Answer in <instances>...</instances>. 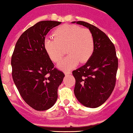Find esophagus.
Here are the masks:
<instances>
[{
    "label": "esophagus",
    "instance_id": "34e87169",
    "mask_svg": "<svg viewBox=\"0 0 133 133\" xmlns=\"http://www.w3.org/2000/svg\"><path fill=\"white\" fill-rule=\"evenodd\" d=\"M64 73H65V75H69V74H71V72H70V71H65V72H64Z\"/></svg>",
    "mask_w": 133,
    "mask_h": 133
}]
</instances>
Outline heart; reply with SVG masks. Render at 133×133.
Wrapping results in <instances>:
<instances>
[{
    "instance_id": "heart-1",
    "label": "heart",
    "mask_w": 133,
    "mask_h": 133,
    "mask_svg": "<svg viewBox=\"0 0 133 133\" xmlns=\"http://www.w3.org/2000/svg\"><path fill=\"white\" fill-rule=\"evenodd\" d=\"M54 39L46 38L44 47L52 61L57 63L61 59L66 49L68 56L57 65L63 70H68L79 62H87L94 50V37L87 28L76 25L64 24L54 31Z\"/></svg>"
}]
</instances>
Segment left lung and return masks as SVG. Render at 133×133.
Listing matches in <instances>:
<instances>
[{
	"label": "left lung",
	"instance_id": "obj_1",
	"mask_svg": "<svg viewBox=\"0 0 133 133\" xmlns=\"http://www.w3.org/2000/svg\"><path fill=\"white\" fill-rule=\"evenodd\" d=\"M72 22L87 28L94 40L90 59L72 72L76 79L74 94L83 105L96 108L107 101L115 86L118 65L115 47L107 35L94 25L83 21Z\"/></svg>",
	"mask_w": 133,
	"mask_h": 133
}]
</instances>
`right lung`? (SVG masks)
Listing matches in <instances>:
<instances>
[{
  "label": "right lung",
  "instance_id": "1",
  "mask_svg": "<svg viewBox=\"0 0 133 133\" xmlns=\"http://www.w3.org/2000/svg\"><path fill=\"white\" fill-rule=\"evenodd\" d=\"M61 22L43 21L18 39L11 57L14 83L25 102L37 111L49 109L57 99L65 74L54 65L44 47L45 36Z\"/></svg>",
  "mask_w": 133,
  "mask_h": 133
}]
</instances>
